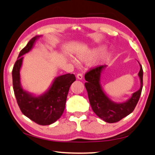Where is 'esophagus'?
Instances as JSON below:
<instances>
[{
	"instance_id": "1",
	"label": "esophagus",
	"mask_w": 155,
	"mask_h": 155,
	"mask_svg": "<svg viewBox=\"0 0 155 155\" xmlns=\"http://www.w3.org/2000/svg\"><path fill=\"white\" fill-rule=\"evenodd\" d=\"M77 77L78 79L82 80L83 78V76L82 74H78L77 75Z\"/></svg>"
}]
</instances>
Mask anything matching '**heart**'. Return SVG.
Segmentation results:
<instances>
[{"mask_svg": "<svg viewBox=\"0 0 155 155\" xmlns=\"http://www.w3.org/2000/svg\"><path fill=\"white\" fill-rule=\"evenodd\" d=\"M98 51V48L89 49L84 52H78V53L77 54V55H76V58H77V59L78 61L86 63L92 59V57L97 54ZM109 57V51L107 48H104L98 52L95 57H94L92 60H91V64L92 66H98V65L103 64L104 62H105L108 59ZM70 61L72 62L73 64H75V61L74 59L70 58Z\"/></svg>", "mask_w": 155, "mask_h": 155, "instance_id": "heart-1", "label": "heart"}]
</instances>
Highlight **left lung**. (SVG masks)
Instances as JSON below:
<instances>
[{
	"label": "left lung",
	"instance_id": "1",
	"mask_svg": "<svg viewBox=\"0 0 155 155\" xmlns=\"http://www.w3.org/2000/svg\"><path fill=\"white\" fill-rule=\"evenodd\" d=\"M138 73L140 80V88L127 101L116 103L109 98L103 90L101 83V74L107 65H101L91 70L85 75V83L88 98L93 111L104 122L114 123L120 121L133 111L138 103L143 87V69L141 64Z\"/></svg>",
	"mask_w": 155,
	"mask_h": 155
}]
</instances>
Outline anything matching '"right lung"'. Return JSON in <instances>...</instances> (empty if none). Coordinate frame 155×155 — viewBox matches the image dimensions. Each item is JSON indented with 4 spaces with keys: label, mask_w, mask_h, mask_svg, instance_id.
Returning a JSON list of instances; mask_svg holds the SVG:
<instances>
[{
    "label": "right lung",
    "mask_w": 155,
    "mask_h": 155,
    "mask_svg": "<svg viewBox=\"0 0 155 155\" xmlns=\"http://www.w3.org/2000/svg\"><path fill=\"white\" fill-rule=\"evenodd\" d=\"M41 35H36L20 52L12 70L13 87L17 103L25 116L40 125H50L60 118L65 109L70 85L76 81L73 74L55 77L48 90L37 96L23 88L20 81V69L24 54L33 48L35 41Z\"/></svg>",
    "instance_id": "add662e5"
}]
</instances>
